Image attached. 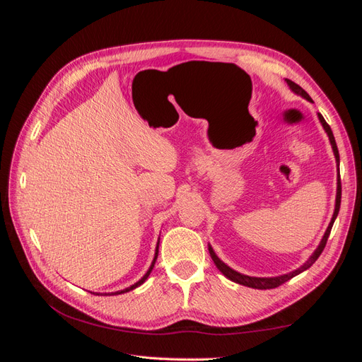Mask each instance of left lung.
I'll use <instances>...</instances> for the list:
<instances>
[{
	"label": "left lung",
	"instance_id": "obj_1",
	"mask_svg": "<svg viewBox=\"0 0 362 362\" xmlns=\"http://www.w3.org/2000/svg\"><path fill=\"white\" fill-rule=\"evenodd\" d=\"M287 84L290 86V89H291L294 93H298V95L303 96L305 100L311 101V96H310L308 93H306V92L302 89V87H300L299 84L293 83L291 80H287ZM319 119H320V122H322V125H323L325 131H326V133H327V136H329V140H331V145H332V149H334L335 158H337V161H339V156H338V148H337V144H335V139H334V134H332V129H331V127H329V125L326 124V120L323 119V116H322L320 113H319ZM339 204H341V185H339V181H338V187H337V202H335V211H334L332 221H331L329 226H327V229H326V233H325V235H323V238H322V242H320L319 247L315 249L314 254L310 257V259L306 261L302 267H299L298 270H294V272H291V273H287V275L276 276V278H254V276H246V275H242V273H238V272L233 270L231 267H228L223 261L218 259V258H217V255L214 254V250L211 249V246L208 247V250H210V255H211V258H213V261H214V264L217 266V269L221 270V272L223 273V275H225L228 279H231V281H234V282H237V284H242V286H246V287H250V288H258V290H269V288H276V287L282 286L284 282L290 281L293 276L299 275V273H302L303 270L310 269V267L314 264V262H315V259L320 257V254H322L323 249H325V246H326L327 237H329V234H331L332 225H334L335 218H337V216H338V211H339Z\"/></svg>",
	"mask_w": 362,
	"mask_h": 362
}]
</instances>
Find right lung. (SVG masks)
<instances>
[{"mask_svg":"<svg viewBox=\"0 0 362 362\" xmlns=\"http://www.w3.org/2000/svg\"><path fill=\"white\" fill-rule=\"evenodd\" d=\"M157 257H158V245H157V252H156V258H154V261H152V264H151V267H149V270L146 272V275L141 278L139 282H136L134 286H131V287H128V288H125V290H122V291H116V293H112V294H120V293H127V291H129V290H134L136 287H139V286H141V284H144L146 279H148V276H149V273L152 272V269H154V264H156V259H157ZM95 294V293H93Z\"/></svg>","mask_w":362,"mask_h":362,"instance_id":"1","label":"right lung"}]
</instances>
